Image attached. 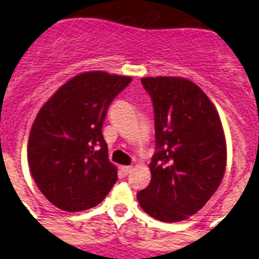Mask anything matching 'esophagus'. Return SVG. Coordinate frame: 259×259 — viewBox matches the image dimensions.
<instances>
[{"label":"esophagus","instance_id":"1","mask_svg":"<svg viewBox=\"0 0 259 259\" xmlns=\"http://www.w3.org/2000/svg\"><path fill=\"white\" fill-rule=\"evenodd\" d=\"M120 170H122V173L124 175V176H127L128 173H131L132 167H122V168H120Z\"/></svg>","mask_w":259,"mask_h":259}]
</instances>
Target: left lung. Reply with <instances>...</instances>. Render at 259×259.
Listing matches in <instances>:
<instances>
[{
    "instance_id": "left-lung-1",
    "label": "left lung",
    "mask_w": 259,
    "mask_h": 259,
    "mask_svg": "<svg viewBox=\"0 0 259 259\" xmlns=\"http://www.w3.org/2000/svg\"><path fill=\"white\" fill-rule=\"evenodd\" d=\"M155 120L151 181L137 193L140 207L162 222L195 214L212 198L226 169V140L209 97L191 80L145 77Z\"/></svg>"
}]
</instances>
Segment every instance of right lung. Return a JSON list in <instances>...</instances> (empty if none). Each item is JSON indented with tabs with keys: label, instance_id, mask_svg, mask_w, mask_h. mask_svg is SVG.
I'll list each match as a JSON object with an SVG mask.
<instances>
[{
	"label": "right lung",
	"instance_id": "obj_1",
	"mask_svg": "<svg viewBox=\"0 0 259 259\" xmlns=\"http://www.w3.org/2000/svg\"><path fill=\"white\" fill-rule=\"evenodd\" d=\"M131 80L104 70L82 73L38 111L28 140V163L39 191L59 209L94 208L117 182L101 128L114 97Z\"/></svg>",
	"mask_w": 259,
	"mask_h": 259
}]
</instances>
